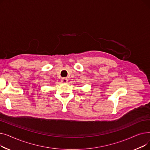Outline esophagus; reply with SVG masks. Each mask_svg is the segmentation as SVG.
Instances as JSON below:
<instances>
[{
	"mask_svg": "<svg viewBox=\"0 0 150 150\" xmlns=\"http://www.w3.org/2000/svg\"><path fill=\"white\" fill-rule=\"evenodd\" d=\"M61 81L63 83H67V81H68V79L66 78H62L61 79Z\"/></svg>",
	"mask_w": 150,
	"mask_h": 150,
	"instance_id": "obj_1",
	"label": "esophagus"
}]
</instances>
